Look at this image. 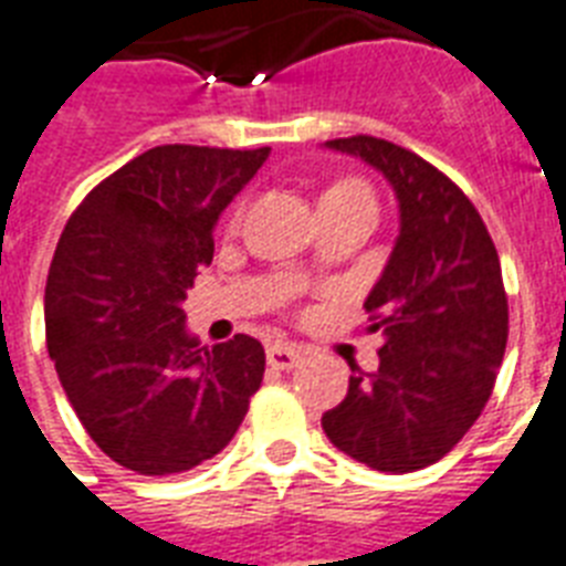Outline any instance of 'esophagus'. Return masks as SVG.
I'll use <instances>...</instances> for the list:
<instances>
[{"label": "esophagus", "instance_id": "1", "mask_svg": "<svg viewBox=\"0 0 566 566\" xmlns=\"http://www.w3.org/2000/svg\"><path fill=\"white\" fill-rule=\"evenodd\" d=\"M298 360H302V352L291 346V343H273V346H268V363L273 369H293Z\"/></svg>", "mask_w": 566, "mask_h": 566}]
</instances>
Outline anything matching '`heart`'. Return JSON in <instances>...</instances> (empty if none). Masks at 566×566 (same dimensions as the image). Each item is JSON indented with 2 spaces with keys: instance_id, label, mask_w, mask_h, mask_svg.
I'll return each mask as SVG.
<instances>
[{
  "instance_id": "heart-1",
  "label": "heart",
  "mask_w": 566,
  "mask_h": 566,
  "mask_svg": "<svg viewBox=\"0 0 566 566\" xmlns=\"http://www.w3.org/2000/svg\"><path fill=\"white\" fill-rule=\"evenodd\" d=\"M319 206H375L371 188L363 179H337L319 197Z\"/></svg>"
}]
</instances>
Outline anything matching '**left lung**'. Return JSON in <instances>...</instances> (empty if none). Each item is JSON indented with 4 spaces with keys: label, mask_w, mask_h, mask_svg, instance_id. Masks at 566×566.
<instances>
[{
    "label": "left lung",
    "mask_w": 566,
    "mask_h": 566,
    "mask_svg": "<svg viewBox=\"0 0 566 566\" xmlns=\"http://www.w3.org/2000/svg\"><path fill=\"white\" fill-rule=\"evenodd\" d=\"M384 174L401 229L363 307L380 331L378 371L352 366L346 398L323 416L334 448L410 474L439 462L489 401L509 337L500 259L474 203L439 168L375 136L325 142Z\"/></svg>",
    "instance_id": "1"
}]
</instances>
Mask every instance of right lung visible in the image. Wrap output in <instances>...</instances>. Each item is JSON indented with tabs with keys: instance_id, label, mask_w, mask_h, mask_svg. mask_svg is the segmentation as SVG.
Masks as SVG:
<instances>
[{
	"instance_id": "1",
	"label": "right lung",
	"mask_w": 566,
	"mask_h": 566,
	"mask_svg": "<svg viewBox=\"0 0 566 566\" xmlns=\"http://www.w3.org/2000/svg\"><path fill=\"white\" fill-rule=\"evenodd\" d=\"M268 156L150 148L92 188L60 235L49 357L92 442L136 474H182L220 453L261 387L259 339L200 346L182 302L214 255L218 218Z\"/></svg>"
}]
</instances>
